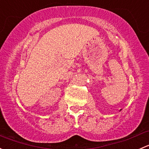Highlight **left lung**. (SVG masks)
Wrapping results in <instances>:
<instances>
[{"mask_svg": "<svg viewBox=\"0 0 149 149\" xmlns=\"http://www.w3.org/2000/svg\"><path fill=\"white\" fill-rule=\"evenodd\" d=\"M120 110H121V109H120Z\"/></svg>", "mask_w": 149, "mask_h": 149, "instance_id": "left-lung-1", "label": "left lung"}]
</instances>
